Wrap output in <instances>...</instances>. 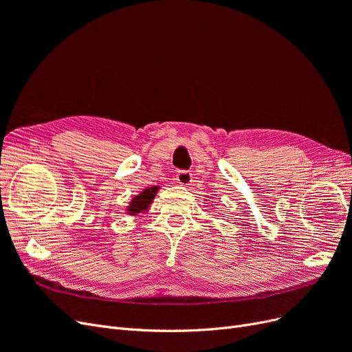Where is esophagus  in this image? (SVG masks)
<instances>
[{
  "label": "esophagus",
  "instance_id": "obj_1",
  "mask_svg": "<svg viewBox=\"0 0 352 352\" xmlns=\"http://www.w3.org/2000/svg\"><path fill=\"white\" fill-rule=\"evenodd\" d=\"M176 180H177V184H180L182 186H186L192 182V173L188 172V170H179L176 175Z\"/></svg>",
  "mask_w": 352,
  "mask_h": 352
}]
</instances>
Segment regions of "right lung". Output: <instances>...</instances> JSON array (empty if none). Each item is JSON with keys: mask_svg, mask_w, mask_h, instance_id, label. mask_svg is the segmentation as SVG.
Listing matches in <instances>:
<instances>
[{"mask_svg": "<svg viewBox=\"0 0 352 352\" xmlns=\"http://www.w3.org/2000/svg\"><path fill=\"white\" fill-rule=\"evenodd\" d=\"M158 190V186H153V188H148L145 190H142V192L135 197L132 201H131V206L127 207V211H129L131 216H135L138 214V212L141 211H145L148 207H150L151 201L154 199L155 194Z\"/></svg>", "mask_w": 352, "mask_h": 352, "instance_id": "1", "label": "right lung"}]
</instances>
